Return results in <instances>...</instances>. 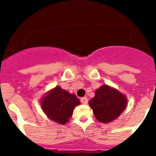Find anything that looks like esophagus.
Listing matches in <instances>:
<instances>
[{
    "label": "esophagus",
    "mask_w": 156,
    "mask_h": 156,
    "mask_svg": "<svg viewBox=\"0 0 156 156\" xmlns=\"http://www.w3.org/2000/svg\"><path fill=\"white\" fill-rule=\"evenodd\" d=\"M81 102L83 104H87V97H82L81 98Z\"/></svg>",
    "instance_id": "1"
}]
</instances>
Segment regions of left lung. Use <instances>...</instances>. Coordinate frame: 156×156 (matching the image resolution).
<instances>
[{
	"instance_id": "1",
	"label": "left lung",
	"mask_w": 156,
	"mask_h": 156,
	"mask_svg": "<svg viewBox=\"0 0 156 156\" xmlns=\"http://www.w3.org/2000/svg\"><path fill=\"white\" fill-rule=\"evenodd\" d=\"M127 100L118 90L104 84L96 90L89 101L94 115L100 122L108 123L117 119L126 108Z\"/></svg>"
}]
</instances>
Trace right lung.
Masks as SVG:
<instances>
[{
	"mask_svg": "<svg viewBox=\"0 0 156 156\" xmlns=\"http://www.w3.org/2000/svg\"><path fill=\"white\" fill-rule=\"evenodd\" d=\"M80 104L75 94L56 86L50 90L41 101L43 111L50 119L60 125H65L72 115L74 108Z\"/></svg>",
	"mask_w": 156,
	"mask_h": 156,
	"instance_id": "obj_1",
	"label": "right lung"
}]
</instances>
